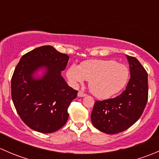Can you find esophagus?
I'll return each instance as SVG.
<instances>
[{
    "instance_id": "esophagus-1",
    "label": "esophagus",
    "mask_w": 159,
    "mask_h": 159,
    "mask_svg": "<svg viewBox=\"0 0 159 159\" xmlns=\"http://www.w3.org/2000/svg\"><path fill=\"white\" fill-rule=\"evenodd\" d=\"M86 95H87V94H84V93H83L82 91H78V97H85Z\"/></svg>"
}]
</instances>
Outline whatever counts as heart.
<instances>
[{
	"mask_svg": "<svg viewBox=\"0 0 159 159\" xmlns=\"http://www.w3.org/2000/svg\"><path fill=\"white\" fill-rule=\"evenodd\" d=\"M67 78L73 85L89 81L91 92L98 98L107 99L125 88L129 78V68L114 60H88L79 66L71 65Z\"/></svg>",
	"mask_w": 159,
	"mask_h": 159,
	"instance_id": "obj_1",
	"label": "heart"
}]
</instances>
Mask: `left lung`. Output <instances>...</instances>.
Returning <instances> with one entry per match:
<instances>
[{"label": "left lung", "mask_w": 159, "mask_h": 159, "mask_svg": "<svg viewBox=\"0 0 159 159\" xmlns=\"http://www.w3.org/2000/svg\"><path fill=\"white\" fill-rule=\"evenodd\" d=\"M127 58L131 78L126 89L114 98L96 101L91 112L93 125L106 134L129 129L142 116L148 102V73L135 57Z\"/></svg>", "instance_id": "left-lung-1"}]
</instances>
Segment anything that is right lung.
Wrapping results in <instances>:
<instances>
[{"label": "right lung", "instance_id": "right-lung-1", "mask_svg": "<svg viewBox=\"0 0 159 159\" xmlns=\"http://www.w3.org/2000/svg\"><path fill=\"white\" fill-rule=\"evenodd\" d=\"M69 56L52 46L35 48L24 54L11 78V98L22 121L41 133H51L63 127L68 118V109L78 91L69 87L61 75ZM45 66L47 71L39 80L33 72Z\"/></svg>", "mask_w": 159, "mask_h": 159}]
</instances>
